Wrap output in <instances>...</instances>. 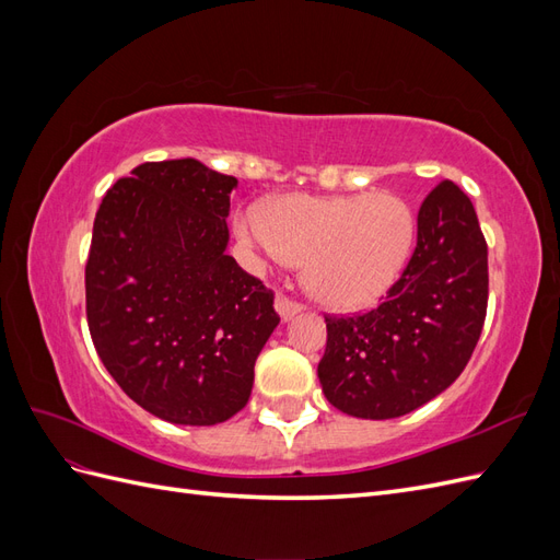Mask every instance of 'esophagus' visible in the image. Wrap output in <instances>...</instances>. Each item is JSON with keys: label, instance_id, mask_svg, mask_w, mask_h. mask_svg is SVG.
<instances>
[{"label": "esophagus", "instance_id": "34e87169", "mask_svg": "<svg viewBox=\"0 0 560 560\" xmlns=\"http://www.w3.org/2000/svg\"><path fill=\"white\" fill-rule=\"evenodd\" d=\"M276 311H278V315L282 317V322H290L294 315H299V313L303 311V306H301V303L292 301L290 296L278 294V299H276Z\"/></svg>", "mask_w": 560, "mask_h": 560}]
</instances>
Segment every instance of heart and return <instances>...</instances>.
Here are the masks:
<instances>
[{"label": "heart", "mask_w": 560, "mask_h": 560, "mask_svg": "<svg viewBox=\"0 0 560 560\" xmlns=\"http://www.w3.org/2000/svg\"><path fill=\"white\" fill-rule=\"evenodd\" d=\"M241 238L268 259L303 264L308 294L331 311H362L397 282L416 245V214L393 191L273 198L235 214Z\"/></svg>", "instance_id": "heart-1"}]
</instances>
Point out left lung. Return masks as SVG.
<instances>
[{"label": "left lung", "instance_id": "obj_1", "mask_svg": "<svg viewBox=\"0 0 560 560\" xmlns=\"http://www.w3.org/2000/svg\"><path fill=\"white\" fill-rule=\"evenodd\" d=\"M486 306L488 247L479 219L460 186L444 179L422 200L411 261L381 306L325 317L322 393L354 418L416 411L463 374Z\"/></svg>", "mask_w": 560, "mask_h": 560}]
</instances>
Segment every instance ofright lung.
<instances>
[{
    "mask_svg": "<svg viewBox=\"0 0 560 560\" xmlns=\"http://www.w3.org/2000/svg\"><path fill=\"white\" fill-rule=\"evenodd\" d=\"M235 186L196 159L142 163L95 214L86 264L93 346L135 404L175 425L238 413L280 322L273 292L226 254Z\"/></svg>",
    "mask_w": 560,
    "mask_h": 560,
    "instance_id": "add662e5",
    "label": "right lung"
}]
</instances>
